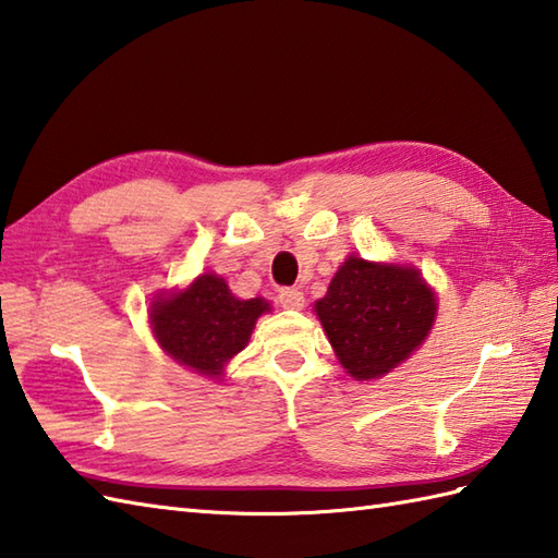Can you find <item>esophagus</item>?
<instances>
[{
  "label": "esophagus",
  "instance_id": "obj_1",
  "mask_svg": "<svg viewBox=\"0 0 558 558\" xmlns=\"http://www.w3.org/2000/svg\"><path fill=\"white\" fill-rule=\"evenodd\" d=\"M279 305L287 307V311H301L305 305V299L299 289H283L279 291Z\"/></svg>",
  "mask_w": 558,
  "mask_h": 558
}]
</instances>
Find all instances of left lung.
Listing matches in <instances>:
<instances>
[{
  "mask_svg": "<svg viewBox=\"0 0 558 558\" xmlns=\"http://www.w3.org/2000/svg\"><path fill=\"white\" fill-rule=\"evenodd\" d=\"M345 373L379 379L417 351L437 317V299L415 267L349 255L315 303Z\"/></svg>",
  "mask_w": 558,
  "mask_h": 558,
  "instance_id": "8db88e82",
  "label": "left lung"
}]
</instances>
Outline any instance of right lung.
Segmentation results:
<instances>
[{
    "mask_svg": "<svg viewBox=\"0 0 558 558\" xmlns=\"http://www.w3.org/2000/svg\"><path fill=\"white\" fill-rule=\"evenodd\" d=\"M271 307L265 299L241 301L229 283L205 271L185 289L162 291L150 303V327L162 351L197 375L219 379L239 355L259 315Z\"/></svg>",
    "mask_w": 558,
    "mask_h": 558,
    "instance_id": "right-lung-1",
    "label": "right lung"
}]
</instances>
